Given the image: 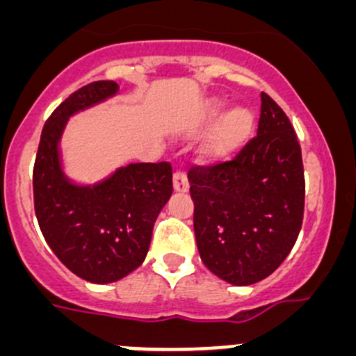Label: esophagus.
<instances>
[{
	"label": "esophagus",
	"instance_id": "obj_1",
	"mask_svg": "<svg viewBox=\"0 0 356 356\" xmlns=\"http://www.w3.org/2000/svg\"><path fill=\"white\" fill-rule=\"evenodd\" d=\"M172 187H175L176 193H187L188 191V180H187V175L181 171H176L175 175H172Z\"/></svg>",
	"mask_w": 356,
	"mask_h": 356
}]
</instances>
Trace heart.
Segmentation results:
<instances>
[{"label": "heart", "mask_w": 356, "mask_h": 356, "mask_svg": "<svg viewBox=\"0 0 356 356\" xmlns=\"http://www.w3.org/2000/svg\"><path fill=\"white\" fill-rule=\"evenodd\" d=\"M222 97H210L200 106L191 122V134L201 135L213 127L207 139L203 155L212 162L234 156L248 143L254 128V114L248 106L226 110Z\"/></svg>", "instance_id": "1"}]
</instances>
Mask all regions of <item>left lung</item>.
Here are the masks:
<instances>
[{
	"label": "left lung",
	"instance_id": "8db88e82",
	"mask_svg": "<svg viewBox=\"0 0 356 356\" xmlns=\"http://www.w3.org/2000/svg\"><path fill=\"white\" fill-rule=\"evenodd\" d=\"M257 137L234 160L188 171L200 257L237 287L275 273L300 235L301 147L285 112L262 92Z\"/></svg>",
	"mask_w": 356,
	"mask_h": 356
}]
</instances>
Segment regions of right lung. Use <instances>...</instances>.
<instances>
[{"label":"right lung","mask_w":356,"mask_h":356,"mask_svg":"<svg viewBox=\"0 0 356 356\" xmlns=\"http://www.w3.org/2000/svg\"><path fill=\"white\" fill-rule=\"evenodd\" d=\"M118 92L115 81L72 92L44 124L33 168L35 216L48 246L69 271L102 285L144 262L153 225L172 194L168 162L128 163L96 184L65 175L60 143L69 119Z\"/></svg>","instance_id":"obj_1"}]
</instances>
